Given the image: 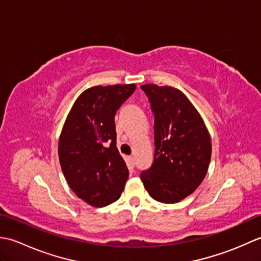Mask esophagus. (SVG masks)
<instances>
[{
  "label": "esophagus",
  "mask_w": 261,
  "mask_h": 261,
  "mask_svg": "<svg viewBox=\"0 0 261 261\" xmlns=\"http://www.w3.org/2000/svg\"><path fill=\"white\" fill-rule=\"evenodd\" d=\"M127 167H129L130 169H134L135 168V159L132 156H129L127 157Z\"/></svg>",
  "instance_id": "34e87169"
}]
</instances>
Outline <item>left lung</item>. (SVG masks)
<instances>
[{
	"label": "left lung",
	"mask_w": 261,
	"mask_h": 261,
	"mask_svg": "<svg viewBox=\"0 0 261 261\" xmlns=\"http://www.w3.org/2000/svg\"><path fill=\"white\" fill-rule=\"evenodd\" d=\"M153 113L154 153L150 168L140 178L149 195L162 203H177L203 181L211 162L212 145L196 109L179 90L146 84Z\"/></svg>",
	"instance_id": "1"
}]
</instances>
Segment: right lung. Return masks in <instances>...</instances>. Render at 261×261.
Here are the masks:
<instances>
[{"label":"right lung","instance_id":"obj_1","mask_svg":"<svg viewBox=\"0 0 261 261\" xmlns=\"http://www.w3.org/2000/svg\"><path fill=\"white\" fill-rule=\"evenodd\" d=\"M135 84L95 86L83 92L66 119L58 154L69 187L92 206L118 201L129 170L116 148L114 116Z\"/></svg>","mask_w":261,"mask_h":261}]
</instances>
